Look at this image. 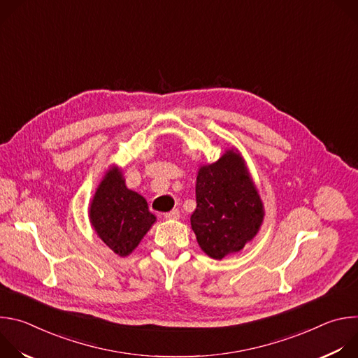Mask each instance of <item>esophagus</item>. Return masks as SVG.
Listing matches in <instances>:
<instances>
[{
  "mask_svg": "<svg viewBox=\"0 0 358 358\" xmlns=\"http://www.w3.org/2000/svg\"><path fill=\"white\" fill-rule=\"evenodd\" d=\"M164 217H166V220H173V221L178 220L180 218V211L178 210H173L170 213H166Z\"/></svg>",
  "mask_w": 358,
  "mask_h": 358,
  "instance_id": "esophagus-1",
  "label": "esophagus"
}]
</instances>
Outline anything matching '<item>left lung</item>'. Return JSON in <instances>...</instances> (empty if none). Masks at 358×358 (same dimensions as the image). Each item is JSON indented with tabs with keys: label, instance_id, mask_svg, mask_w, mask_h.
Masks as SVG:
<instances>
[{
	"label": "left lung",
	"instance_id": "8db88e82",
	"mask_svg": "<svg viewBox=\"0 0 358 358\" xmlns=\"http://www.w3.org/2000/svg\"><path fill=\"white\" fill-rule=\"evenodd\" d=\"M195 201L191 228L201 249L214 259L243 249L264 220L259 194L234 150L217 163L199 169Z\"/></svg>",
	"mask_w": 358,
	"mask_h": 358
}]
</instances>
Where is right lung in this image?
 <instances>
[{"label": "right lung", "mask_w": 358, "mask_h": 358, "mask_svg": "<svg viewBox=\"0 0 358 358\" xmlns=\"http://www.w3.org/2000/svg\"><path fill=\"white\" fill-rule=\"evenodd\" d=\"M89 217L99 238L119 257L129 255L156 222L147 201L126 187L117 169L110 170L99 184Z\"/></svg>", "instance_id": "right-lung-1"}]
</instances>
